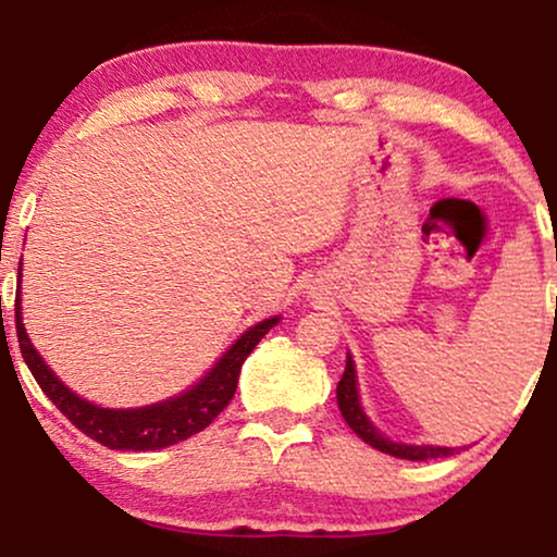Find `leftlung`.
Masks as SVG:
<instances>
[{"label":"left lung","mask_w":557,"mask_h":557,"mask_svg":"<svg viewBox=\"0 0 557 557\" xmlns=\"http://www.w3.org/2000/svg\"><path fill=\"white\" fill-rule=\"evenodd\" d=\"M337 406H341L343 419L348 421L350 430L359 434L363 443L376 447V450L387 453V456L406 458V461H430V458L453 456V450H456V447H434V445H400V443H393V440L382 437V434L372 426V421L367 419V413L361 411L359 393H356V369H354V361H350V356H348V363H345L341 382H337Z\"/></svg>","instance_id":"8db88e82"}]
</instances>
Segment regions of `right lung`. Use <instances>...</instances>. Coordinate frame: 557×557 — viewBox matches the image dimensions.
Masks as SVG:
<instances>
[{
    "label": "right lung",
    "mask_w": 557,
    "mask_h": 557,
    "mask_svg": "<svg viewBox=\"0 0 557 557\" xmlns=\"http://www.w3.org/2000/svg\"><path fill=\"white\" fill-rule=\"evenodd\" d=\"M277 322V317L264 319L257 327L248 330L246 335H240V341L222 356L212 372L203 376L196 387H190L188 393L164 403H157V406L114 411V408H99L94 406V403L78 398L73 389L57 380L52 369L41 361V356L36 354L28 335H25L21 317V293H17L15 298L17 343H21V354L25 363H28L34 380L38 382V387L47 393V398L52 400L83 434H88V437L104 447H110V450L133 453L159 450V447L175 445L181 443V440L194 437L196 432L207 430V426L220 417L222 408L233 400L246 356L257 348V343Z\"/></svg>",
    "instance_id": "add662e5"
}]
</instances>
